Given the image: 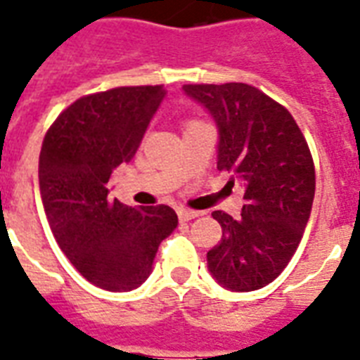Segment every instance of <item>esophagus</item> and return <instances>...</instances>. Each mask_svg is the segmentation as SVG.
<instances>
[{
    "instance_id": "34e87169",
    "label": "esophagus",
    "mask_w": 360,
    "mask_h": 360,
    "mask_svg": "<svg viewBox=\"0 0 360 360\" xmlns=\"http://www.w3.org/2000/svg\"><path fill=\"white\" fill-rule=\"evenodd\" d=\"M177 217H179L181 222H188V220L200 217V213L198 211H191V209H177Z\"/></svg>"
}]
</instances>
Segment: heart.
<instances>
[{
  "label": "heart",
  "instance_id": "obj_1",
  "mask_svg": "<svg viewBox=\"0 0 360 360\" xmlns=\"http://www.w3.org/2000/svg\"><path fill=\"white\" fill-rule=\"evenodd\" d=\"M188 124H192V123H188ZM188 124H186V127H188Z\"/></svg>",
  "mask_w": 360,
  "mask_h": 360
}]
</instances>
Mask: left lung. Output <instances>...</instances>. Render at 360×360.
<instances>
[{
    "instance_id": "1",
    "label": "left lung",
    "mask_w": 360,
    "mask_h": 360,
    "mask_svg": "<svg viewBox=\"0 0 360 360\" xmlns=\"http://www.w3.org/2000/svg\"><path fill=\"white\" fill-rule=\"evenodd\" d=\"M183 91L219 129L217 168L245 191L239 219L213 213L222 240L207 252L209 273L226 290H259L284 271L310 219L308 143L290 112L248 84H188Z\"/></svg>"
}]
</instances>
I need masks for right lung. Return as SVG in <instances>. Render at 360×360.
<instances>
[{
	"mask_svg": "<svg viewBox=\"0 0 360 360\" xmlns=\"http://www.w3.org/2000/svg\"><path fill=\"white\" fill-rule=\"evenodd\" d=\"M164 97L162 86L82 97L42 141L39 185L53 237L82 276L103 290L143 284L158 245L177 228L172 207H124L108 185L114 169L134 158Z\"/></svg>",
	"mask_w": 360,
	"mask_h": 360,
	"instance_id": "add662e5",
	"label": "right lung"
}]
</instances>
